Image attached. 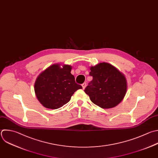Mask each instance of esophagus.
I'll return each mask as SVG.
<instances>
[{"label":"esophagus","instance_id":"1","mask_svg":"<svg viewBox=\"0 0 158 158\" xmlns=\"http://www.w3.org/2000/svg\"><path fill=\"white\" fill-rule=\"evenodd\" d=\"M81 86H82V87H83V89H84L86 88V83H83L81 85Z\"/></svg>","mask_w":158,"mask_h":158}]
</instances>
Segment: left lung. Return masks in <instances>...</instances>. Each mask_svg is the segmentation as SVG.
<instances>
[{
	"label": "left lung",
	"mask_w": 158,
	"mask_h": 158,
	"mask_svg": "<svg viewBox=\"0 0 158 158\" xmlns=\"http://www.w3.org/2000/svg\"><path fill=\"white\" fill-rule=\"evenodd\" d=\"M90 70L89 75L93 80L85 89L90 100L102 109L117 106L123 100L127 89L124 75L106 62L91 67Z\"/></svg>",
	"instance_id": "obj_1"
}]
</instances>
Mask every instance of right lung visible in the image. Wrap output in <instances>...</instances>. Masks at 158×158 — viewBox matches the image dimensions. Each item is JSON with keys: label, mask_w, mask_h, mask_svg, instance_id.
I'll use <instances>...</instances> for the list:
<instances>
[{"label": "right lung", "mask_w": 158, "mask_h": 158, "mask_svg": "<svg viewBox=\"0 0 158 158\" xmlns=\"http://www.w3.org/2000/svg\"><path fill=\"white\" fill-rule=\"evenodd\" d=\"M69 65L54 64L40 74L35 83L37 99L45 107L56 109L70 101L73 94L82 86L75 83Z\"/></svg>", "instance_id": "1"}]
</instances>
